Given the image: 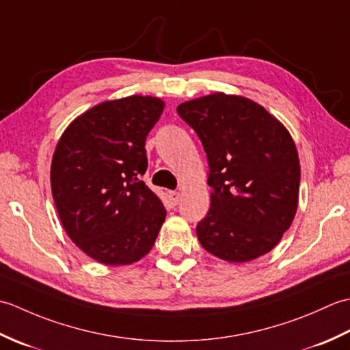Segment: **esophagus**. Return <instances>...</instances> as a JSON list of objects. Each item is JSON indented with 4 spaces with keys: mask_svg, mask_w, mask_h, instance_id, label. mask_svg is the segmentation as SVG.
I'll list each match as a JSON object with an SVG mask.
<instances>
[{
    "mask_svg": "<svg viewBox=\"0 0 350 350\" xmlns=\"http://www.w3.org/2000/svg\"><path fill=\"white\" fill-rule=\"evenodd\" d=\"M168 200H170V203H171V204L176 206L177 203H179V200H180V192H177V191H170V192H168Z\"/></svg>",
    "mask_w": 350,
    "mask_h": 350,
    "instance_id": "1",
    "label": "esophagus"
}]
</instances>
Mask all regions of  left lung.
I'll return each mask as SVG.
<instances>
[{
  "mask_svg": "<svg viewBox=\"0 0 350 350\" xmlns=\"http://www.w3.org/2000/svg\"><path fill=\"white\" fill-rule=\"evenodd\" d=\"M177 113L197 132L209 162L211 209L196 228L202 247L232 263L269 252L298 209L301 167L288 131L236 94L183 102Z\"/></svg>",
  "mask_w": 350,
  "mask_h": 350,
  "instance_id": "1",
  "label": "left lung"
}]
</instances>
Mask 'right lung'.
<instances>
[{"mask_svg":"<svg viewBox=\"0 0 350 350\" xmlns=\"http://www.w3.org/2000/svg\"><path fill=\"white\" fill-rule=\"evenodd\" d=\"M163 105L138 94L102 102L77 117L55 147L51 188L58 217L96 262H138L165 221L159 197L139 180L147 170L146 137Z\"/></svg>","mask_w":350,"mask_h":350,"instance_id":"obj_1","label":"right lung"}]
</instances>
